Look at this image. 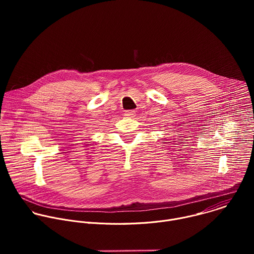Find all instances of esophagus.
Segmentation results:
<instances>
[{
	"label": "esophagus",
	"mask_w": 254,
	"mask_h": 254,
	"mask_svg": "<svg viewBox=\"0 0 254 254\" xmlns=\"http://www.w3.org/2000/svg\"><path fill=\"white\" fill-rule=\"evenodd\" d=\"M125 116L126 117H129V118H133L135 116V112L134 111H127Z\"/></svg>",
	"instance_id": "1"
}]
</instances>
